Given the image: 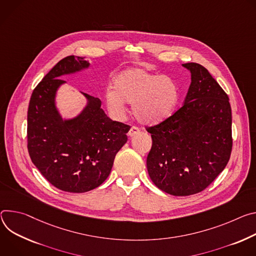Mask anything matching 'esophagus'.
<instances>
[{"label":"esophagus","instance_id":"esophagus-1","mask_svg":"<svg viewBox=\"0 0 256 256\" xmlns=\"http://www.w3.org/2000/svg\"><path fill=\"white\" fill-rule=\"evenodd\" d=\"M139 132H140V130H139V128H138V127H136V126H132V127L130 128L129 132H128V136L132 137V136H134V135L138 134Z\"/></svg>","mask_w":256,"mask_h":256}]
</instances>
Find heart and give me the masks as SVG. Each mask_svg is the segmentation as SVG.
Wrapping results in <instances>:
<instances>
[{
  "mask_svg": "<svg viewBox=\"0 0 256 256\" xmlns=\"http://www.w3.org/2000/svg\"><path fill=\"white\" fill-rule=\"evenodd\" d=\"M179 100L173 78L141 68L127 69L112 80V92L106 94L108 112L116 117L125 112V104L132 102V112L144 124H158L172 115Z\"/></svg>",
  "mask_w": 256,
  "mask_h": 256,
  "instance_id": "obj_1",
  "label": "heart"
}]
</instances>
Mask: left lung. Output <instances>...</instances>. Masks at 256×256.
Instances as JSON below:
<instances>
[{
  "label": "left lung",
  "mask_w": 256,
  "mask_h": 256,
  "mask_svg": "<svg viewBox=\"0 0 256 256\" xmlns=\"http://www.w3.org/2000/svg\"><path fill=\"white\" fill-rule=\"evenodd\" d=\"M191 72L184 104L160 123L146 127L152 146L146 158L154 185L175 196L204 190L228 164L233 146L229 96L206 68Z\"/></svg>",
  "instance_id": "obj_1"
}]
</instances>
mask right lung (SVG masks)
<instances>
[{"instance_id":"1","label":"right lung","mask_w":256,"mask_h":256,"mask_svg":"<svg viewBox=\"0 0 256 256\" xmlns=\"http://www.w3.org/2000/svg\"><path fill=\"white\" fill-rule=\"evenodd\" d=\"M90 66L68 56L56 63L34 90L27 112V150L42 175L66 192L90 191L108 177L130 126L110 120L102 102L84 94L88 104L80 115L63 121L54 106L60 77Z\"/></svg>"}]
</instances>
